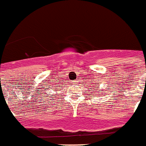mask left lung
Wrapping results in <instances>:
<instances>
[{
  "instance_id": "obj_1",
  "label": "left lung",
  "mask_w": 146,
  "mask_h": 146,
  "mask_svg": "<svg viewBox=\"0 0 146 146\" xmlns=\"http://www.w3.org/2000/svg\"><path fill=\"white\" fill-rule=\"evenodd\" d=\"M95 88H96V87H95ZM98 89H100V88H98ZM93 91H94V90H93Z\"/></svg>"
}]
</instances>
